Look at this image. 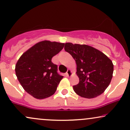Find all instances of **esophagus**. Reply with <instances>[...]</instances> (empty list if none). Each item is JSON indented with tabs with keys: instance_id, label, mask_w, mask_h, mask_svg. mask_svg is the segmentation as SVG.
Instances as JSON below:
<instances>
[{
	"instance_id": "1",
	"label": "esophagus",
	"mask_w": 130,
	"mask_h": 130,
	"mask_svg": "<svg viewBox=\"0 0 130 130\" xmlns=\"http://www.w3.org/2000/svg\"><path fill=\"white\" fill-rule=\"evenodd\" d=\"M66 75L67 76H68V77H69V76H71L72 75V71L71 70H68V71H67L66 73Z\"/></svg>"
}]
</instances>
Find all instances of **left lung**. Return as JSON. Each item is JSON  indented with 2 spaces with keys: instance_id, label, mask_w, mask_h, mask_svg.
Masks as SVG:
<instances>
[{
  "instance_id": "obj_1",
  "label": "left lung",
  "mask_w": 130,
  "mask_h": 130,
  "mask_svg": "<svg viewBox=\"0 0 130 130\" xmlns=\"http://www.w3.org/2000/svg\"><path fill=\"white\" fill-rule=\"evenodd\" d=\"M65 51L72 56L77 65L79 78L73 90L82 98L99 96L110 85L114 66L112 61L99 50L87 45L65 43Z\"/></svg>"
}]
</instances>
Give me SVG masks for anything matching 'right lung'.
I'll use <instances>...</instances> for the list:
<instances>
[{"label":"right lung","mask_w":130,"mask_h":130,"mask_svg":"<svg viewBox=\"0 0 130 130\" xmlns=\"http://www.w3.org/2000/svg\"><path fill=\"white\" fill-rule=\"evenodd\" d=\"M65 43L43 40L37 43L20 56L15 71L25 91L37 99L54 94L63 76L57 73L53 56L63 49Z\"/></svg>","instance_id":"obj_1"}]
</instances>
